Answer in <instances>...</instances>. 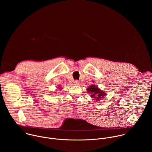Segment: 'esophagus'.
Returning a JSON list of instances; mask_svg holds the SVG:
<instances>
[{
  "instance_id": "obj_1",
  "label": "esophagus",
  "mask_w": 152,
  "mask_h": 152,
  "mask_svg": "<svg viewBox=\"0 0 152 152\" xmlns=\"http://www.w3.org/2000/svg\"><path fill=\"white\" fill-rule=\"evenodd\" d=\"M74 83H75V85H79V80H75V81L74 82Z\"/></svg>"
}]
</instances>
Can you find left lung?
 <instances>
[{"label": "left lung", "instance_id": "8db88e82", "mask_svg": "<svg viewBox=\"0 0 152 152\" xmlns=\"http://www.w3.org/2000/svg\"><path fill=\"white\" fill-rule=\"evenodd\" d=\"M86 90H87L88 92H89L88 93H90L91 97L94 98L97 101H99V100L104 98L105 95H106L105 92L102 91L101 90H100L98 88V86L96 85H91Z\"/></svg>", "mask_w": 152, "mask_h": 152}]
</instances>
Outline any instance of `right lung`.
<instances>
[{
	"label": "right lung",
	"instance_id": "right-lung-1",
	"mask_svg": "<svg viewBox=\"0 0 152 152\" xmlns=\"http://www.w3.org/2000/svg\"><path fill=\"white\" fill-rule=\"evenodd\" d=\"M59 89H61V88H59Z\"/></svg>",
	"mask_w": 152,
	"mask_h": 152
}]
</instances>
